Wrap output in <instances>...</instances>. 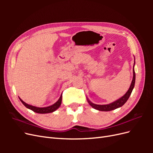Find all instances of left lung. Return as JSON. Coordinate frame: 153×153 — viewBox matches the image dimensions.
I'll return each mask as SVG.
<instances>
[{"label": "left lung", "instance_id": "obj_1", "mask_svg": "<svg viewBox=\"0 0 153 153\" xmlns=\"http://www.w3.org/2000/svg\"><path fill=\"white\" fill-rule=\"evenodd\" d=\"M134 65H135V62H134ZM133 80L131 82V84L129 87L128 91L126 92V93L123 96H122L121 98L119 100L114 101V102L111 103L108 105H96L94 103H92L91 101H89V100L87 99L88 103L92 106V108H94L96 110H100V111H111L116 109L117 108L121 107L126 102L127 100H128L129 97L130 96L131 92L133 89L134 86H135V72L134 70V66L133 68Z\"/></svg>", "mask_w": 153, "mask_h": 153}]
</instances>
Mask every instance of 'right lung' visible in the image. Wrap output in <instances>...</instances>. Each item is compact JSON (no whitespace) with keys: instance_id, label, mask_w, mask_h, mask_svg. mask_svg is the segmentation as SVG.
I'll return each mask as SVG.
<instances>
[{"instance_id":"obj_1","label":"right lung","mask_w":153,"mask_h":153,"mask_svg":"<svg viewBox=\"0 0 153 153\" xmlns=\"http://www.w3.org/2000/svg\"><path fill=\"white\" fill-rule=\"evenodd\" d=\"M20 100L21 101V102L24 104V105L27 108H29L32 111H34V112L38 113V114H48V113H51L53 112L54 111L56 110L57 108H59V107L61 105V102H62V94L60 96L59 99L58 100V101H57L56 103H55L54 104H53L52 105L49 106H47V107H43V108H39V107H37V106H32L30 105L27 104L26 103H25L24 101L22 100L20 98H19Z\"/></svg>"}]
</instances>
